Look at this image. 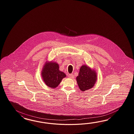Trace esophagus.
<instances>
[{
	"instance_id": "34e87169",
	"label": "esophagus",
	"mask_w": 134,
	"mask_h": 134,
	"mask_svg": "<svg viewBox=\"0 0 134 134\" xmlns=\"http://www.w3.org/2000/svg\"><path fill=\"white\" fill-rule=\"evenodd\" d=\"M68 77L69 78H70V79H74L75 76H74V75L73 74H69Z\"/></svg>"
}]
</instances>
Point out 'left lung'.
I'll return each mask as SVG.
<instances>
[{
    "mask_svg": "<svg viewBox=\"0 0 134 134\" xmlns=\"http://www.w3.org/2000/svg\"><path fill=\"white\" fill-rule=\"evenodd\" d=\"M97 80L96 72L91 70L86 65L81 67L79 75L76 77V81L79 88L82 91L93 87Z\"/></svg>",
    "mask_w": 134,
    "mask_h": 134,
    "instance_id": "obj_1",
    "label": "left lung"
}]
</instances>
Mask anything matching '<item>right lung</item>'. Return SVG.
I'll list each match as a JSON object with an SVG mask.
<instances>
[{
    "mask_svg": "<svg viewBox=\"0 0 134 134\" xmlns=\"http://www.w3.org/2000/svg\"><path fill=\"white\" fill-rule=\"evenodd\" d=\"M43 80L46 85L52 88L58 86L66 75L59 70V66L56 62H51L43 66L42 72Z\"/></svg>",
    "mask_w": 134,
    "mask_h": 134,
    "instance_id": "right-lung-1",
    "label": "right lung"
}]
</instances>
